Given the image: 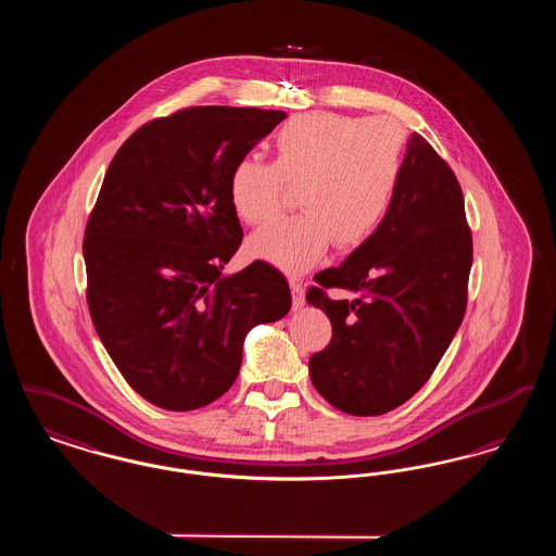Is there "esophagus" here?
Segmentation results:
<instances>
[{"instance_id": "34e87169", "label": "esophagus", "mask_w": 556, "mask_h": 556, "mask_svg": "<svg viewBox=\"0 0 556 556\" xmlns=\"http://www.w3.org/2000/svg\"><path fill=\"white\" fill-rule=\"evenodd\" d=\"M291 288V300H293V306L300 308L304 304V286L298 281V279H290Z\"/></svg>"}]
</instances>
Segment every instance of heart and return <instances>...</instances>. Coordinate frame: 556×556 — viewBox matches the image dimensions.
Masks as SVG:
<instances>
[{"label":"heart","mask_w":556,"mask_h":556,"mask_svg":"<svg viewBox=\"0 0 556 556\" xmlns=\"http://www.w3.org/2000/svg\"><path fill=\"white\" fill-rule=\"evenodd\" d=\"M404 132L392 118L302 114L273 137V160L241 159L229 200L252 227L275 220L298 189L300 216L250 239V252L288 273H304L327 254L363 245L392 206L402 173Z\"/></svg>","instance_id":"1"}]
</instances>
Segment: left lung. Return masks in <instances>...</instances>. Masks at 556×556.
Listing matches in <instances>:
<instances>
[{
  "mask_svg": "<svg viewBox=\"0 0 556 556\" xmlns=\"http://www.w3.org/2000/svg\"><path fill=\"white\" fill-rule=\"evenodd\" d=\"M471 263L458 179L413 132L383 223L344 265L317 273L306 293L333 329L308 361L318 394L354 417L390 413L415 396L465 317ZM327 289L357 298L333 301Z\"/></svg>",
  "mask_w": 556,
  "mask_h": 556,
  "instance_id": "8db88e82",
  "label": "left lung"
}]
</instances>
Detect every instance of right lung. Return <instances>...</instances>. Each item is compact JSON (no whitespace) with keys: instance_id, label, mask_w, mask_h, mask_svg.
Returning a JSON list of instances; mask_svg holds the SVG:
<instances>
[{"instance_id":"right-lung-1","label":"right lung","mask_w":556,"mask_h":556,"mask_svg":"<svg viewBox=\"0 0 556 556\" xmlns=\"http://www.w3.org/2000/svg\"><path fill=\"white\" fill-rule=\"evenodd\" d=\"M283 118L184 108L139 127L108 166L83 239L89 315L127 383L160 408L195 410L223 396L245 333L290 313L275 266L220 275L243 238L231 168Z\"/></svg>"}]
</instances>
